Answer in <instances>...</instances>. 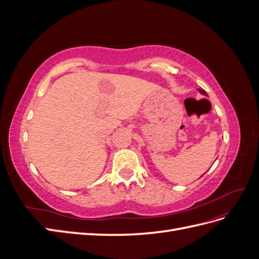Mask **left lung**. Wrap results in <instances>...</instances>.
<instances>
[{"mask_svg":"<svg viewBox=\"0 0 259 259\" xmlns=\"http://www.w3.org/2000/svg\"><path fill=\"white\" fill-rule=\"evenodd\" d=\"M199 92H200L201 94H203V95H204V96H207V94H206V92H205L204 90H200V89H199Z\"/></svg>","mask_w":259,"mask_h":259,"instance_id":"obj_1","label":"left lung"}]
</instances>
